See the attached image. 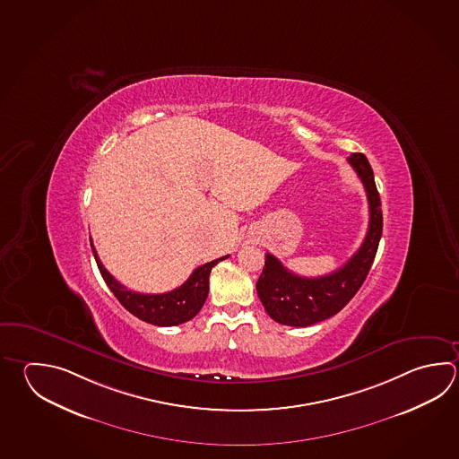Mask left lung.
<instances>
[{
	"label": "left lung",
	"mask_w": 459,
	"mask_h": 459,
	"mask_svg": "<svg viewBox=\"0 0 459 459\" xmlns=\"http://www.w3.org/2000/svg\"><path fill=\"white\" fill-rule=\"evenodd\" d=\"M347 160L360 177L368 199L370 221L367 235L354 256L326 276H297L284 268L276 256L266 253L256 292L269 316L281 325L310 326L334 316L357 294L372 268L383 232L380 195L367 157L355 152Z\"/></svg>",
	"instance_id": "obj_1"
}]
</instances>
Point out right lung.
<instances>
[{
    "mask_svg": "<svg viewBox=\"0 0 459 459\" xmlns=\"http://www.w3.org/2000/svg\"><path fill=\"white\" fill-rule=\"evenodd\" d=\"M91 248L94 253L99 271L104 277L105 284L118 299V302L139 320L156 325V326H177L195 318L208 299L211 269L214 268L219 261L229 258L227 255L199 266L193 271V274L186 279L185 284L173 289L170 292L139 294L121 286L120 282L104 268L102 261L97 256L92 240H91Z\"/></svg>",
    "mask_w": 459,
    "mask_h": 459,
    "instance_id": "add662e5",
    "label": "right lung"
}]
</instances>
